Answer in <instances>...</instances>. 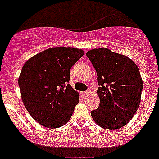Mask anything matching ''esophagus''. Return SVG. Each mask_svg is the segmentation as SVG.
Wrapping results in <instances>:
<instances>
[{
	"label": "esophagus",
	"instance_id": "1",
	"mask_svg": "<svg viewBox=\"0 0 159 159\" xmlns=\"http://www.w3.org/2000/svg\"><path fill=\"white\" fill-rule=\"evenodd\" d=\"M89 94H90V91H87V92H83V93H82V95H84V97H87V96H88V95H89Z\"/></svg>",
	"mask_w": 159,
	"mask_h": 159
}]
</instances>
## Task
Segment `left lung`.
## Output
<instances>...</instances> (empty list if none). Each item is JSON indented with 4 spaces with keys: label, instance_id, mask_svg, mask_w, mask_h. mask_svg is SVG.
Segmentation results:
<instances>
[{
    "label": "left lung",
    "instance_id": "8db88e82",
    "mask_svg": "<svg viewBox=\"0 0 159 159\" xmlns=\"http://www.w3.org/2000/svg\"><path fill=\"white\" fill-rule=\"evenodd\" d=\"M97 73L99 106L91 111L94 121L107 130L129 123L140 104L143 80L138 66L130 58L105 48L87 52Z\"/></svg>",
    "mask_w": 159,
    "mask_h": 159
}]
</instances>
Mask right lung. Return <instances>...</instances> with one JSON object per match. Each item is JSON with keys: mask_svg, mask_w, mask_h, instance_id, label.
<instances>
[{"mask_svg": "<svg viewBox=\"0 0 159 159\" xmlns=\"http://www.w3.org/2000/svg\"><path fill=\"white\" fill-rule=\"evenodd\" d=\"M84 53L74 48H52L24 64L18 80L22 101L43 127L58 128L71 119L80 95L68 84L70 70Z\"/></svg>", "mask_w": 159, "mask_h": 159, "instance_id": "right-lung-1", "label": "right lung"}]
</instances>
